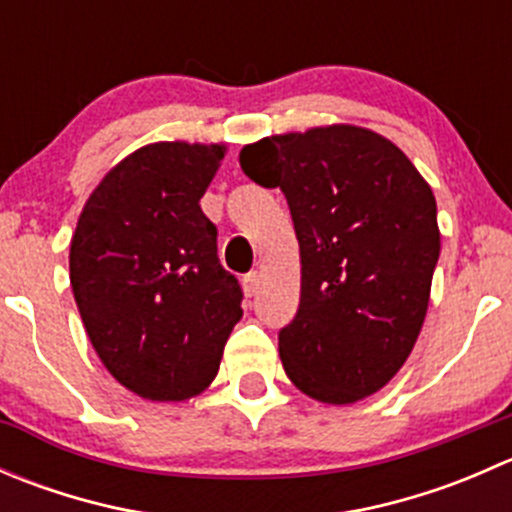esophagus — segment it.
Masks as SVG:
<instances>
[{
  "mask_svg": "<svg viewBox=\"0 0 512 512\" xmlns=\"http://www.w3.org/2000/svg\"><path fill=\"white\" fill-rule=\"evenodd\" d=\"M242 285H245V292L252 297V294L257 292V287H260V275H257V272H247V275L242 277Z\"/></svg>",
  "mask_w": 512,
  "mask_h": 512,
  "instance_id": "34e87169",
  "label": "esophagus"
}]
</instances>
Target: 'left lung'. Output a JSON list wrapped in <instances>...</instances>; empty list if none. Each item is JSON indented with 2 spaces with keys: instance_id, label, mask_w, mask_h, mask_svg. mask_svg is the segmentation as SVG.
<instances>
[{
  "instance_id": "left-lung-1",
  "label": "left lung",
  "mask_w": 512,
  "mask_h": 512,
  "mask_svg": "<svg viewBox=\"0 0 512 512\" xmlns=\"http://www.w3.org/2000/svg\"><path fill=\"white\" fill-rule=\"evenodd\" d=\"M240 165L285 193L299 240V309L280 329L287 376L324 404L374 394L426 317L441 252L431 188L394 143L356 126L262 138Z\"/></svg>"
}]
</instances>
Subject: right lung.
Returning <instances> with one entry per match:
<instances>
[{
  "label": "right lung",
  "mask_w": 512,
  "mask_h": 512,
  "mask_svg": "<svg viewBox=\"0 0 512 512\" xmlns=\"http://www.w3.org/2000/svg\"><path fill=\"white\" fill-rule=\"evenodd\" d=\"M223 146L153 143L91 193L71 237V289L103 366L133 394L183 401L215 379L242 287L200 210Z\"/></svg>",
  "instance_id": "add662e5"
}]
</instances>
